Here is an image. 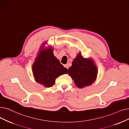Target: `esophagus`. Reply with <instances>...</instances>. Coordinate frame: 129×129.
<instances>
[{
  "instance_id": "esophagus-1",
  "label": "esophagus",
  "mask_w": 129,
  "mask_h": 129,
  "mask_svg": "<svg viewBox=\"0 0 129 129\" xmlns=\"http://www.w3.org/2000/svg\"><path fill=\"white\" fill-rule=\"evenodd\" d=\"M64 67L65 68H66L67 69H68V68H69V65H68V64H64Z\"/></svg>"
}]
</instances>
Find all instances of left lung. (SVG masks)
Masks as SVG:
<instances>
[{"mask_svg": "<svg viewBox=\"0 0 129 129\" xmlns=\"http://www.w3.org/2000/svg\"><path fill=\"white\" fill-rule=\"evenodd\" d=\"M98 69L91 58H85L80 52L77 54L68 69V74L79 88L92 84L97 78Z\"/></svg>", "mask_w": 129, "mask_h": 129, "instance_id": "1", "label": "left lung"}]
</instances>
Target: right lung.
Masks as SVG:
<instances>
[{"instance_id":"obj_1","label":"right lung","mask_w":129,"mask_h":129,"mask_svg":"<svg viewBox=\"0 0 129 129\" xmlns=\"http://www.w3.org/2000/svg\"><path fill=\"white\" fill-rule=\"evenodd\" d=\"M44 42L32 65V73L35 81L45 87H50L55 83L60 75L68 73V70L62 65L53 54L52 46L46 48Z\"/></svg>"}]
</instances>
